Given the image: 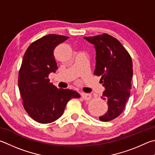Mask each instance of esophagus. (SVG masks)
<instances>
[{
  "instance_id": "esophagus-1",
  "label": "esophagus",
  "mask_w": 155,
  "mask_h": 155,
  "mask_svg": "<svg viewBox=\"0 0 155 155\" xmlns=\"http://www.w3.org/2000/svg\"><path fill=\"white\" fill-rule=\"evenodd\" d=\"M81 95H82L83 99L85 100H90L91 98V95L89 94H85V93H83Z\"/></svg>"
}]
</instances>
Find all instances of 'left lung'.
I'll return each mask as SVG.
<instances>
[{
  "mask_svg": "<svg viewBox=\"0 0 155 155\" xmlns=\"http://www.w3.org/2000/svg\"><path fill=\"white\" fill-rule=\"evenodd\" d=\"M84 38L95 46L94 74L101 76L100 81L105 87L101 97L107 102L108 111L99 119L110 121L122 113L129 98L133 77L131 58L121 43L108 34Z\"/></svg>",
  "mask_w": 155,
  "mask_h": 155,
  "instance_id": "8db88e82",
  "label": "left lung"
}]
</instances>
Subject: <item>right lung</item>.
Here are the masks:
<instances>
[{"mask_svg":"<svg viewBox=\"0 0 155 155\" xmlns=\"http://www.w3.org/2000/svg\"><path fill=\"white\" fill-rule=\"evenodd\" d=\"M68 36L48 35L33 42L24 53L18 85L23 106L36 122L46 124L58 119L70 100L80 97L74 90L58 89L49 74L58 69L53 51Z\"/></svg>","mask_w":155,"mask_h":155,"instance_id":"1","label":"right lung"}]
</instances>
